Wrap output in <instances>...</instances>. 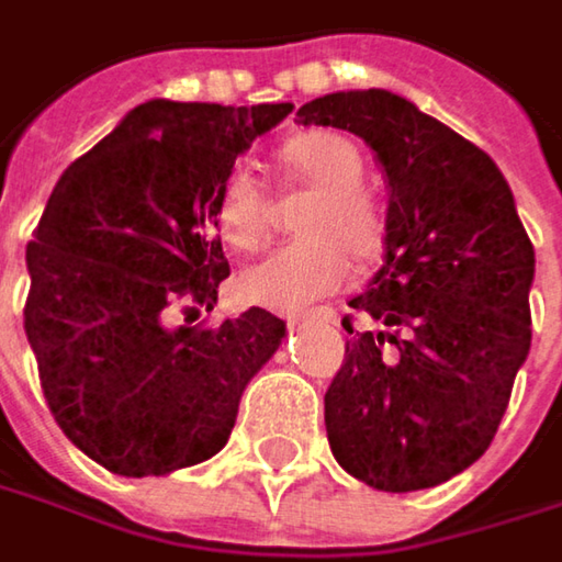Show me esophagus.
<instances>
[{
  "instance_id": "obj_1",
  "label": "esophagus",
  "mask_w": 562,
  "mask_h": 562,
  "mask_svg": "<svg viewBox=\"0 0 562 562\" xmlns=\"http://www.w3.org/2000/svg\"><path fill=\"white\" fill-rule=\"evenodd\" d=\"M324 314H327V317H333V311H324ZM299 321H302L299 314H289V317H285V324H289V327H295Z\"/></svg>"
}]
</instances>
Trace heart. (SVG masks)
Returning <instances> with one entry per match:
<instances>
[{
  "label": "heart",
  "instance_id": "1",
  "mask_svg": "<svg viewBox=\"0 0 562 562\" xmlns=\"http://www.w3.org/2000/svg\"><path fill=\"white\" fill-rule=\"evenodd\" d=\"M280 166L292 182L317 188L299 216L302 238L241 273V295L270 311H299L352 280V257L371 263L386 245V213L364 188V159L349 137L314 132L285 140ZM273 198L248 166H233L213 198V226L235 255L263 245Z\"/></svg>",
  "mask_w": 562,
  "mask_h": 562
}]
</instances>
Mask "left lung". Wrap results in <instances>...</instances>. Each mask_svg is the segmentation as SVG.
Wrapping results in <instances>:
<instances>
[{
    "label": "left lung",
    "instance_id": "obj_1",
    "mask_svg": "<svg viewBox=\"0 0 562 562\" xmlns=\"http://www.w3.org/2000/svg\"><path fill=\"white\" fill-rule=\"evenodd\" d=\"M299 122L371 144L390 184L383 267L349 302L383 329L342 321L329 450L378 491L443 484L491 447L531 349L535 248L513 191L481 147L390 90L317 97Z\"/></svg>",
    "mask_w": 562,
    "mask_h": 562
}]
</instances>
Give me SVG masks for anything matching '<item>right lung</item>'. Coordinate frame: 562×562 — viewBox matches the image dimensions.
<instances>
[{
  "label": "right lung",
  "mask_w": 562,
  "mask_h": 562,
  "mask_svg": "<svg viewBox=\"0 0 562 562\" xmlns=\"http://www.w3.org/2000/svg\"><path fill=\"white\" fill-rule=\"evenodd\" d=\"M289 112L140 103L46 201L27 245L24 333L53 418L115 475H169L223 450L248 380L280 349L285 324L263 307L213 327L169 317L216 305L229 260L213 198Z\"/></svg>",
  "instance_id": "right-lung-1"
}]
</instances>
